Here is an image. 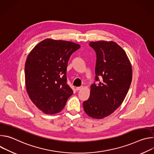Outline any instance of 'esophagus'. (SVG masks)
Wrapping results in <instances>:
<instances>
[{
  "label": "esophagus",
  "instance_id": "esophagus-1",
  "mask_svg": "<svg viewBox=\"0 0 154 154\" xmlns=\"http://www.w3.org/2000/svg\"><path fill=\"white\" fill-rule=\"evenodd\" d=\"M83 88V86H79V87H77V88H76V90H77V91H79V90H82V89Z\"/></svg>",
  "mask_w": 154,
  "mask_h": 154
}]
</instances>
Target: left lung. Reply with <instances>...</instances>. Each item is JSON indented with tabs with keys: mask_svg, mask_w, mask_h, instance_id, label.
I'll return each instance as SVG.
<instances>
[{
	"mask_svg": "<svg viewBox=\"0 0 154 154\" xmlns=\"http://www.w3.org/2000/svg\"><path fill=\"white\" fill-rule=\"evenodd\" d=\"M96 53V81L89 99L83 103L85 113L94 119L112 114L123 102L132 80V68L123 49L113 41L90 42ZM99 77L103 79L100 82Z\"/></svg>",
	"mask_w": 154,
	"mask_h": 154,
	"instance_id": "1",
	"label": "left lung"
}]
</instances>
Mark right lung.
Here are the masks:
<instances>
[{"label": "right lung", "instance_id": "obj_1", "mask_svg": "<svg viewBox=\"0 0 154 154\" xmlns=\"http://www.w3.org/2000/svg\"><path fill=\"white\" fill-rule=\"evenodd\" d=\"M80 46L50 38L41 41L29 53L25 64V82L32 102L43 113L61 112L73 91L67 84L69 59Z\"/></svg>", "mask_w": 154, "mask_h": 154}]
</instances>
